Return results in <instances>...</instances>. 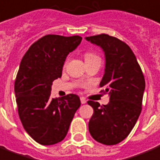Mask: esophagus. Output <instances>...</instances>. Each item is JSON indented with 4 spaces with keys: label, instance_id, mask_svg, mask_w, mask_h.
<instances>
[{
    "label": "esophagus",
    "instance_id": "esophagus-1",
    "mask_svg": "<svg viewBox=\"0 0 160 160\" xmlns=\"http://www.w3.org/2000/svg\"><path fill=\"white\" fill-rule=\"evenodd\" d=\"M80 102H81V104H85L87 102V101L84 97H80Z\"/></svg>",
    "mask_w": 160,
    "mask_h": 160
}]
</instances>
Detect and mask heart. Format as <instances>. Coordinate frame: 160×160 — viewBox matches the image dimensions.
Returning a JSON list of instances; mask_svg holds the SVG:
<instances>
[{"instance_id": "heart-1", "label": "heart", "mask_w": 160, "mask_h": 160, "mask_svg": "<svg viewBox=\"0 0 160 160\" xmlns=\"http://www.w3.org/2000/svg\"><path fill=\"white\" fill-rule=\"evenodd\" d=\"M96 57H97V56L95 55L94 53H87L85 55V60H86V59H90V58H96Z\"/></svg>"}]
</instances>
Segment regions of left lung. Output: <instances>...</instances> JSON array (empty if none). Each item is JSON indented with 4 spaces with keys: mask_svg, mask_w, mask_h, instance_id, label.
<instances>
[{
    "mask_svg": "<svg viewBox=\"0 0 160 160\" xmlns=\"http://www.w3.org/2000/svg\"><path fill=\"white\" fill-rule=\"evenodd\" d=\"M105 54L104 75L100 86L109 95L107 105L89 101L94 113L89 132L97 142L114 145L126 138L142 110L145 80L142 69L128 45L107 34L85 37Z\"/></svg>",
    "mask_w": 160,
    "mask_h": 160,
    "instance_id": "obj_1",
    "label": "left lung"
}]
</instances>
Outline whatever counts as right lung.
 Listing matches in <instances>:
<instances>
[{
    "instance_id": "1",
    "label": "right lung",
    "mask_w": 160,
    "mask_h": 160,
    "mask_svg": "<svg viewBox=\"0 0 160 160\" xmlns=\"http://www.w3.org/2000/svg\"><path fill=\"white\" fill-rule=\"evenodd\" d=\"M80 36L46 35L33 44L21 61L14 91L24 129L37 142L53 145L67 135L80 97L69 94L51 98L53 80L60 78L64 61L81 42Z\"/></svg>"
}]
</instances>
